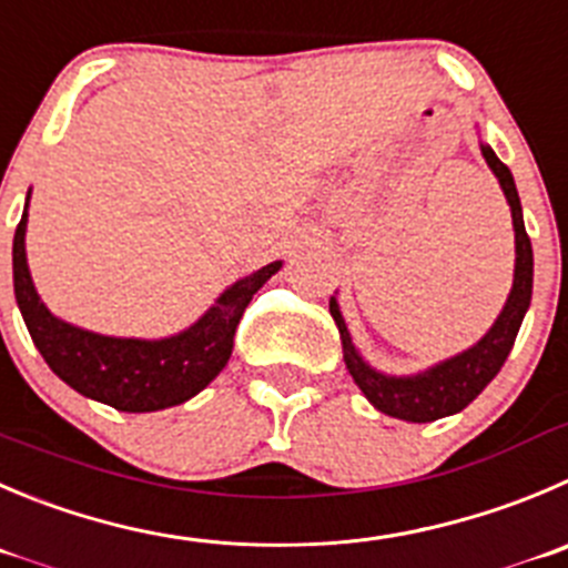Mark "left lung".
Wrapping results in <instances>:
<instances>
[{
	"label": "left lung",
	"mask_w": 568,
	"mask_h": 568,
	"mask_svg": "<svg viewBox=\"0 0 568 568\" xmlns=\"http://www.w3.org/2000/svg\"><path fill=\"white\" fill-rule=\"evenodd\" d=\"M483 155L490 170H494V175L499 178L501 192H505L507 203H510L513 231H516V273H513V290L507 295L505 310H501V315L496 317L490 332L474 348L463 351V354L452 356V359L440 362V365H435V368L424 371L418 376L376 374L371 365L362 362V356L351 345L348 328H345L343 315H339L337 301H328V312H332L334 323L339 328V337H343L345 368L354 376V382L365 393V398L379 413L393 415V418L426 424V420L446 418V415H455L460 409H466L501 371L513 343H516V334L521 328L524 315H527V306H530L532 245L530 236H527V229H524L521 200H518L516 181H513L507 164H501L496 159V153L488 144H483Z\"/></svg>",
	"instance_id": "1"
}]
</instances>
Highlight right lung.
I'll return each instance as SVG.
<instances>
[{
    "label": "right lung",
    "mask_w": 568,
    "mask_h": 568,
    "mask_svg": "<svg viewBox=\"0 0 568 568\" xmlns=\"http://www.w3.org/2000/svg\"><path fill=\"white\" fill-rule=\"evenodd\" d=\"M24 231L27 209L13 236V290L32 343L69 387L122 413H155L197 396L225 368L245 306L281 267L270 262L231 284L206 315L175 337H102L58 321L41 304L27 270Z\"/></svg>",
    "instance_id": "1"
}]
</instances>
